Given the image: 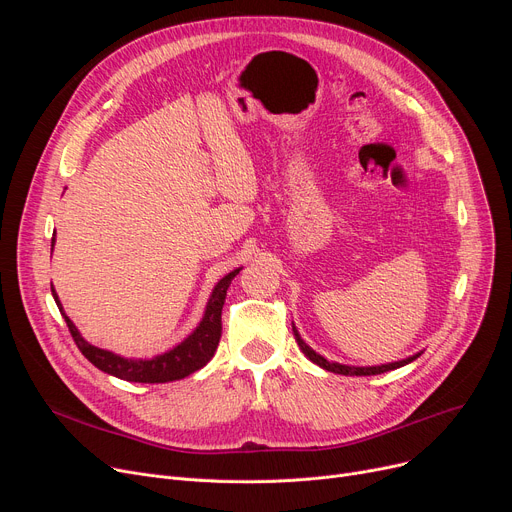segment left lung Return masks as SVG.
<instances>
[{"label":"left lung","mask_w":512,"mask_h":512,"mask_svg":"<svg viewBox=\"0 0 512 512\" xmlns=\"http://www.w3.org/2000/svg\"><path fill=\"white\" fill-rule=\"evenodd\" d=\"M292 332H294V338H297V344L301 351L319 367H324L326 371H332V373H340V375H378V373H386V371H392V369H398L402 365H409L411 361H415L421 353L409 357V359H402V361H394V363H386V365H373V367H353V365H342V363H330L328 359H324L321 355H317L313 348L301 338V334L297 332V328L292 326Z\"/></svg>","instance_id":"8db88e82"}]
</instances>
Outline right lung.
<instances>
[{
  "instance_id": "add662e5",
  "label": "right lung",
  "mask_w": 512,
  "mask_h": 512,
  "mask_svg": "<svg viewBox=\"0 0 512 512\" xmlns=\"http://www.w3.org/2000/svg\"><path fill=\"white\" fill-rule=\"evenodd\" d=\"M51 242H56V234H53ZM238 272L240 270L230 272L228 276H224L218 284H215L211 297H209V303L205 307L201 324L193 330V334L186 336L174 348H170L168 353H161L153 359H124L112 351H103V348L89 344L83 336H80L78 328L72 324L70 317L64 313V307L58 299L56 290L51 288V294H53V299H56V305H58L62 317L66 319V326H68L76 346L80 348V353H83L97 369L110 373V375H116V378L126 380V382L166 384V382L182 380V378H186V375L195 373L197 369L207 365L209 359L213 357L215 348H218L220 338H222V307L226 301V290Z\"/></svg>"
}]
</instances>
